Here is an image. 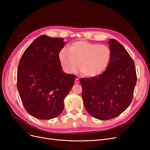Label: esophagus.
Segmentation results:
<instances>
[{"label":"esophagus","mask_w":150,"mask_h":150,"mask_svg":"<svg viewBox=\"0 0 150 150\" xmlns=\"http://www.w3.org/2000/svg\"><path fill=\"white\" fill-rule=\"evenodd\" d=\"M74 82H75V83H76V84H78V83H79V78H77L75 79Z\"/></svg>","instance_id":"obj_1"}]
</instances>
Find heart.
Masks as SVG:
<instances>
[{"label":"heart","instance_id":"b5f03b06","mask_svg":"<svg viewBox=\"0 0 150 150\" xmlns=\"http://www.w3.org/2000/svg\"><path fill=\"white\" fill-rule=\"evenodd\" d=\"M111 58V51L106 45L78 40L71 43L67 49L59 54V59L68 73L79 69L84 76L94 78L101 74L106 69Z\"/></svg>","mask_w":150,"mask_h":150}]
</instances>
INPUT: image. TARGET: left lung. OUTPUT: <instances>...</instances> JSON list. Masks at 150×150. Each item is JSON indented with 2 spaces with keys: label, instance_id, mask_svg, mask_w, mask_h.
I'll return each mask as SVG.
<instances>
[{
  "label": "left lung",
  "instance_id": "left-lung-1",
  "mask_svg": "<svg viewBox=\"0 0 150 150\" xmlns=\"http://www.w3.org/2000/svg\"><path fill=\"white\" fill-rule=\"evenodd\" d=\"M108 44L111 58L106 70L80 80L85 109L100 120L114 118L129 106L137 81L134 61L125 48L113 39Z\"/></svg>",
  "mask_w": 150,
  "mask_h": 150
}]
</instances>
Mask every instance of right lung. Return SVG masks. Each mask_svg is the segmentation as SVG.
<instances>
[{
  "mask_svg": "<svg viewBox=\"0 0 150 150\" xmlns=\"http://www.w3.org/2000/svg\"><path fill=\"white\" fill-rule=\"evenodd\" d=\"M62 38L42 35L25 49L17 69V87L22 104L29 115L40 120L60 115L64 99L76 77L62 71L59 54Z\"/></svg>",
  "mask_w": 150,
  "mask_h": 150,
  "instance_id": "obj_1",
  "label": "right lung"
}]
</instances>
